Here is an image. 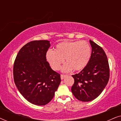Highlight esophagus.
Returning a JSON list of instances; mask_svg holds the SVG:
<instances>
[{"mask_svg": "<svg viewBox=\"0 0 121 121\" xmlns=\"http://www.w3.org/2000/svg\"><path fill=\"white\" fill-rule=\"evenodd\" d=\"M66 77H67V75H64V74H61L60 75V78L62 80H63V79L64 78Z\"/></svg>", "mask_w": 121, "mask_h": 121, "instance_id": "1", "label": "esophagus"}]
</instances>
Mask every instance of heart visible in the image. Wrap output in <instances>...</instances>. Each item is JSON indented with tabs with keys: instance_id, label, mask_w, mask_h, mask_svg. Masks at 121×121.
I'll list each match as a JSON object with an SVG mask.
<instances>
[{
	"instance_id": "heart-1",
	"label": "heart",
	"mask_w": 121,
	"mask_h": 121,
	"mask_svg": "<svg viewBox=\"0 0 121 121\" xmlns=\"http://www.w3.org/2000/svg\"><path fill=\"white\" fill-rule=\"evenodd\" d=\"M91 56V49L85 41H63L58 43L54 51H48L46 58L51 67L54 70L60 69L61 64L67 63L62 68L64 72L73 69L80 71L88 64Z\"/></svg>"
}]
</instances>
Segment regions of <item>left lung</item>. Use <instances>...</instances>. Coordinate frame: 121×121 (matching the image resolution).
<instances>
[{
    "label": "left lung",
    "instance_id": "left-lung-1",
    "mask_svg": "<svg viewBox=\"0 0 121 121\" xmlns=\"http://www.w3.org/2000/svg\"><path fill=\"white\" fill-rule=\"evenodd\" d=\"M92 47L89 63L78 74L73 75L74 83L72 92L79 101L88 102L98 97L108 83L110 68L104 49L90 40Z\"/></svg>",
    "mask_w": 121,
    "mask_h": 121
}]
</instances>
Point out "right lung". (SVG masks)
Returning <instances> with one entry per match:
<instances>
[{
  "label": "right lung",
  "mask_w": 121,
  "mask_h": 121,
  "mask_svg": "<svg viewBox=\"0 0 121 121\" xmlns=\"http://www.w3.org/2000/svg\"><path fill=\"white\" fill-rule=\"evenodd\" d=\"M49 47V41H31L20 49L14 63V80L18 90L36 105L50 102L61 82L60 74L52 70L46 60Z\"/></svg>",
  "instance_id": "obj_1"
}]
</instances>
